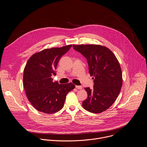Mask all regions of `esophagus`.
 <instances>
[{"label":"esophagus","mask_w":147,"mask_h":147,"mask_svg":"<svg viewBox=\"0 0 147 147\" xmlns=\"http://www.w3.org/2000/svg\"><path fill=\"white\" fill-rule=\"evenodd\" d=\"M76 88L77 89H78V90H81L82 89V87L80 86H76Z\"/></svg>","instance_id":"34e87169"}]
</instances>
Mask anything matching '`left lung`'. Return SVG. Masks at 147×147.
Wrapping results in <instances>:
<instances>
[{"label": "left lung", "instance_id": "1", "mask_svg": "<svg viewBox=\"0 0 147 147\" xmlns=\"http://www.w3.org/2000/svg\"><path fill=\"white\" fill-rule=\"evenodd\" d=\"M73 47L86 57L89 73L94 80L92 90L85 88L88 98L82 102L83 108L95 113L105 111L117 99L122 86V72L117 59L109 48L100 45Z\"/></svg>", "mask_w": 147, "mask_h": 147}]
</instances>
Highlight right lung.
I'll return each instance as SVG.
<instances>
[{"instance_id":"right-lung-1","label":"right lung","mask_w":147,"mask_h":147,"mask_svg":"<svg viewBox=\"0 0 147 147\" xmlns=\"http://www.w3.org/2000/svg\"><path fill=\"white\" fill-rule=\"evenodd\" d=\"M71 47L45 49L28 59L24 69L23 86L28 100L37 111L47 114L59 111L68 92L75 88L71 82L60 84L51 77L56 74L60 59Z\"/></svg>"}]
</instances>
